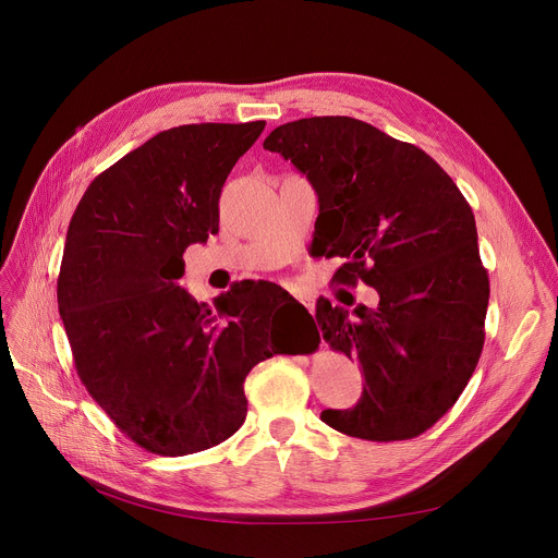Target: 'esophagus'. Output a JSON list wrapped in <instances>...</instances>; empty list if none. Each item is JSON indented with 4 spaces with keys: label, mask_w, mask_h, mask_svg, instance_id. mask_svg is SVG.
<instances>
[{
    "label": "esophagus",
    "mask_w": 558,
    "mask_h": 558,
    "mask_svg": "<svg viewBox=\"0 0 558 558\" xmlns=\"http://www.w3.org/2000/svg\"><path fill=\"white\" fill-rule=\"evenodd\" d=\"M302 302H305V307H307L310 312H314V302H312V300H302Z\"/></svg>",
    "instance_id": "1"
}]
</instances>
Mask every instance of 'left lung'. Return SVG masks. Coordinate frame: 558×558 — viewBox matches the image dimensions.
Masks as SVG:
<instances>
[{
  "instance_id": "8db88e82",
  "label": "left lung",
  "mask_w": 558,
  "mask_h": 558,
  "mask_svg": "<svg viewBox=\"0 0 558 558\" xmlns=\"http://www.w3.org/2000/svg\"><path fill=\"white\" fill-rule=\"evenodd\" d=\"M263 146L312 182L314 242L347 258L333 280L380 295L351 314L318 300L323 338L365 376L361 400L323 423L380 442L423 434L463 393L485 340L489 280L468 199L425 150L353 118L287 122Z\"/></svg>"
}]
</instances>
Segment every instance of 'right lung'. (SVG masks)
Masks as SVG:
<instances>
[{
    "mask_svg": "<svg viewBox=\"0 0 558 558\" xmlns=\"http://www.w3.org/2000/svg\"><path fill=\"white\" fill-rule=\"evenodd\" d=\"M263 129L162 131L99 173L69 225L58 305L77 376L133 442L160 456L240 429L244 378L278 353V299L312 318L274 282H235L216 310L178 284L182 253L218 233L225 180Z\"/></svg>",
    "mask_w": 558,
    "mask_h": 558,
    "instance_id": "1",
    "label": "right lung"
}]
</instances>
